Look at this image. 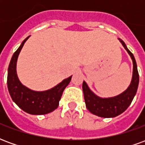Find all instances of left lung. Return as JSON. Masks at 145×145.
<instances>
[{
	"label": "left lung",
	"mask_w": 145,
	"mask_h": 145,
	"mask_svg": "<svg viewBox=\"0 0 145 145\" xmlns=\"http://www.w3.org/2000/svg\"><path fill=\"white\" fill-rule=\"evenodd\" d=\"M119 39L133 60V76L131 85H129L127 89L115 97L100 98L95 95L89 89L86 82H83L82 84V89L84 92V98L87 109L92 114L104 118L115 117L124 112L131 105V102L137 92L139 84V74L134 55L128 50L124 42L120 39Z\"/></svg>",
	"instance_id": "left-lung-1"
}]
</instances>
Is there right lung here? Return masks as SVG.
<instances>
[{
    "label": "right lung",
    "instance_id": "1",
    "mask_svg": "<svg viewBox=\"0 0 145 145\" xmlns=\"http://www.w3.org/2000/svg\"><path fill=\"white\" fill-rule=\"evenodd\" d=\"M29 36L24 40L14 52L9 63L8 71V88L12 100L19 108L33 115H43L53 112L59 106L63 90L71 80V76L57 86L44 91H33L23 85L18 78L16 63L22 48Z\"/></svg>",
    "mask_w": 145,
    "mask_h": 145
}]
</instances>
